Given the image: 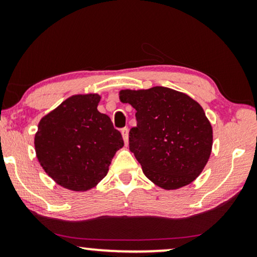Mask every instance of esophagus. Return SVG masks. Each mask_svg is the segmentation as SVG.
I'll use <instances>...</instances> for the list:
<instances>
[{"mask_svg": "<svg viewBox=\"0 0 257 257\" xmlns=\"http://www.w3.org/2000/svg\"><path fill=\"white\" fill-rule=\"evenodd\" d=\"M121 135H122V138H124V142H125V145L127 146L128 145V130L127 128H122L121 130Z\"/></svg>", "mask_w": 257, "mask_h": 257, "instance_id": "esophagus-1", "label": "esophagus"}]
</instances>
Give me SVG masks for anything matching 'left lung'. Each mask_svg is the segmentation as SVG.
Here are the masks:
<instances>
[{
	"instance_id": "8db88e82",
	"label": "left lung",
	"mask_w": 257,
	"mask_h": 257,
	"mask_svg": "<svg viewBox=\"0 0 257 257\" xmlns=\"http://www.w3.org/2000/svg\"><path fill=\"white\" fill-rule=\"evenodd\" d=\"M119 99L136 108L130 151L144 174L171 191L192 184L212 153L213 128L198 101L170 87L120 90Z\"/></svg>"
}]
</instances>
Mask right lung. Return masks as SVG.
<instances>
[{
	"label": "right lung",
	"mask_w": 257,
	"mask_h": 257,
	"mask_svg": "<svg viewBox=\"0 0 257 257\" xmlns=\"http://www.w3.org/2000/svg\"><path fill=\"white\" fill-rule=\"evenodd\" d=\"M98 93L69 97L38 122L36 157L56 184L75 192L96 187L124 146L108 115L97 110Z\"/></svg>",
	"instance_id": "add662e5"
}]
</instances>
